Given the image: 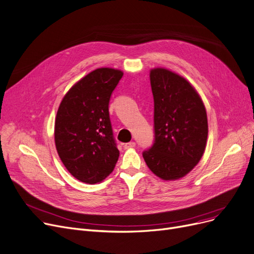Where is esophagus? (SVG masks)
Wrapping results in <instances>:
<instances>
[{
    "label": "esophagus",
    "mask_w": 254,
    "mask_h": 254,
    "mask_svg": "<svg viewBox=\"0 0 254 254\" xmlns=\"http://www.w3.org/2000/svg\"><path fill=\"white\" fill-rule=\"evenodd\" d=\"M135 142L134 141H130V142H126L124 143V149H131V148H134L135 147Z\"/></svg>",
    "instance_id": "1"
}]
</instances>
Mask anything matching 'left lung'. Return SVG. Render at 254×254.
I'll use <instances>...</instances> for the list:
<instances>
[{"instance_id": "1", "label": "left lung", "mask_w": 254, "mask_h": 254, "mask_svg": "<svg viewBox=\"0 0 254 254\" xmlns=\"http://www.w3.org/2000/svg\"><path fill=\"white\" fill-rule=\"evenodd\" d=\"M154 97V142L142 152L163 180L187 175L200 160L208 137L207 112L189 81L164 68L150 71Z\"/></svg>"}]
</instances>
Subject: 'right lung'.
Masks as SVG:
<instances>
[{"label":"right lung","mask_w":254,"mask_h":254,"mask_svg":"<svg viewBox=\"0 0 254 254\" xmlns=\"http://www.w3.org/2000/svg\"><path fill=\"white\" fill-rule=\"evenodd\" d=\"M122 76L118 69H96L77 81L59 106L56 148L68 172L83 183L101 182L119 159L108 105Z\"/></svg>","instance_id":"right-lung-1"}]
</instances>
